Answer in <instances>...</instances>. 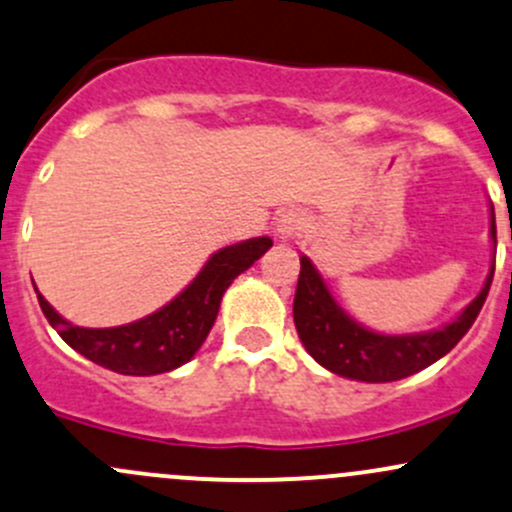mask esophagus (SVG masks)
Here are the masks:
<instances>
[{
  "label": "esophagus",
  "mask_w": 512,
  "mask_h": 512,
  "mask_svg": "<svg viewBox=\"0 0 512 512\" xmlns=\"http://www.w3.org/2000/svg\"><path fill=\"white\" fill-rule=\"evenodd\" d=\"M304 228V218L297 211H287L277 218V225H274V233H277L279 242H287L292 238H297Z\"/></svg>",
  "instance_id": "esophagus-1"
}]
</instances>
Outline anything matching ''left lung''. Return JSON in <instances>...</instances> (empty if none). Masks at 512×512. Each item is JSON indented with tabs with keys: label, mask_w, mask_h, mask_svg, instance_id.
<instances>
[{
	"label": "left lung",
	"mask_w": 512,
	"mask_h": 512,
	"mask_svg": "<svg viewBox=\"0 0 512 512\" xmlns=\"http://www.w3.org/2000/svg\"><path fill=\"white\" fill-rule=\"evenodd\" d=\"M491 238L496 242V215L493 213ZM493 270H496V260H493ZM493 270L481 294L451 324L427 333L383 336V333L355 324L331 297L314 262L309 257H301L297 294H294V326L311 358L331 373L363 380V383H392V380L410 378L444 358L466 336L488 297Z\"/></svg>",
	"instance_id": "1"
}]
</instances>
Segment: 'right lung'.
I'll return each instance as SVG.
<instances>
[{"mask_svg":"<svg viewBox=\"0 0 512 512\" xmlns=\"http://www.w3.org/2000/svg\"><path fill=\"white\" fill-rule=\"evenodd\" d=\"M272 247L270 238L242 240L218 250L198 277L164 309L147 319L115 328H83L66 321L36 292L43 316L58 336L80 355L122 375L169 373L188 363L206 341L218 316L220 299L233 279L255 265Z\"/></svg>","mask_w":512,"mask_h":512,"instance_id":"obj_1","label":"right lung"}]
</instances>
